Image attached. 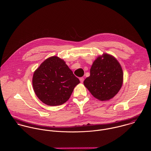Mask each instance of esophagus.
Here are the masks:
<instances>
[{"mask_svg":"<svg viewBox=\"0 0 151 151\" xmlns=\"http://www.w3.org/2000/svg\"><path fill=\"white\" fill-rule=\"evenodd\" d=\"M84 77H80V81H81V83H83V81H84Z\"/></svg>","mask_w":151,"mask_h":151,"instance_id":"34e87169","label":"esophagus"}]
</instances>
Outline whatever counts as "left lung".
I'll use <instances>...</instances> for the list:
<instances>
[{
    "mask_svg": "<svg viewBox=\"0 0 151 151\" xmlns=\"http://www.w3.org/2000/svg\"><path fill=\"white\" fill-rule=\"evenodd\" d=\"M98 57L90 68V75L84 81L91 94L100 101L112 98L121 88L123 73L121 65L111 55Z\"/></svg>",
    "mask_w": 151,
    "mask_h": 151,
    "instance_id": "obj_1",
    "label": "left lung"
}]
</instances>
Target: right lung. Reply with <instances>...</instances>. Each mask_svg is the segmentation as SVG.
Instances as JSON below:
<instances>
[{"instance_id":"right-lung-1","label":"right lung","mask_w":151,"mask_h":151,"mask_svg":"<svg viewBox=\"0 0 151 151\" xmlns=\"http://www.w3.org/2000/svg\"><path fill=\"white\" fill-rule=\"evenodd\" d=\"M80 83L63 59L47 58L36 70L33 77L34 91L38 98L49 106L66 102L76 85Z\"/></svg>"}]
</instances>
